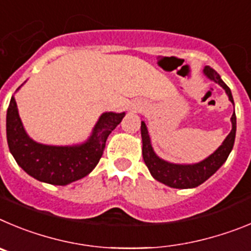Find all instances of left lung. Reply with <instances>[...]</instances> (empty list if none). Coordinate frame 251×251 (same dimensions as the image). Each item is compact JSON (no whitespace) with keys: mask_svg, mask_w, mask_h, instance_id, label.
Masks as SVG:
<instances>
[{"mask_svg":"<svg viewBox=\"0 0 251 251\" xmlns=\"http://www.w3.org/2000/svg\"><path fill=\"white\" fill-rule=\"evenodd\" d=\"M204 75L209 80L220 85L226 92L230 102L234 105L231 91L226 83L221 80L218 72L210 66H205ZM230 121H231V131L225 137L223 144L210 156H207L202 161L196 162V164H174V162H169L157 156L151 145L148 126L144 121H141L142 157H144V161H145L151 176L157 181L174 187V189H193V187L201 185L221 168V165L226 161L229 153L231 152L236 134L235 109H234V114H232Z\"/></svg>","mask_w":251,"mask_h":251,"instance_id":"8db88e82","label":"left lung"}]
</instances>
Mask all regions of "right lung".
<instances>
[{"label":"right lung","mask_w":251,"mask_h":251,"mask_svg":"<svg viewBox=\"0 0 251 251\" xmlns=\"http://www.w3.org/2000/svg\"><path fill=\"white\" fill-rule=\"evenodd\" d=\"M20 87L17 89V91ZM125 116V112H103L89 139L77 145H45L27 135L19 115L15 96L6 116V134L10 152L30 176L51 185H69L89 175L102 156L106 140Z\"/></svg>","instance_id":"1"}]
</instances>
